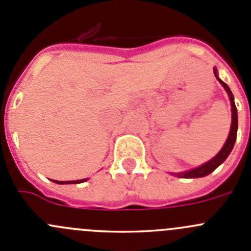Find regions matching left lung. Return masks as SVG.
Returning a JSON list of instances; mask_svg holds the SVG:
<instances>
[{
    "label": "left lung",
    "instance_id": "1",
    "mask_svg": "<svg viewBox=\"0 0 251 251\" xmlns=\"http://www.w3.org/2000/svg\"><path fill=\"white\" fill-rule=\"evenodd\" d=\"M213 74H215L217 81L222 84V87L228 93V97H229V100H230V105H232V124H230L229 135H228L227 141H226V143L223 145V147L221 148L220 152H218L212 159H210L208 162H206L205 164L200 165V167L194 168V169H190V170H186V172L172 173L173 175H175V176L177 177L194 179V177H202V176H206V175L211 174L216 168L220 167V165L227 159V157L229 155V153L232 152L233 147H234L235 140H237V131H238V113H237V106H235V103H234V97H233V93L229 89V87H228L227 84H226L225 82L218 77L217 69H216V67H213Z\"/></svg>",
    "mask_w": 251,
    "mask_h": 251
}]
</instances>
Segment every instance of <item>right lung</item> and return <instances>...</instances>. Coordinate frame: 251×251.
Returning <instances> with one entry per match:
<instances>
[{
  "instance_id": "obj_1",
  "label": "right lung",
  "mask_w": 251,
  "mask_h": 251,
  "mask_svg": "<svg viewBox=\"0 0 251 251\" xmlns=\"http://www.w3.org/2000/svg\"><path fill=\"white\" fill-rule=\"evenodd\" d=\"M88 179H81V180H71V181H58V180H52L56 184H81V182L87 181Z\"/></svg>"
}]
</instances>
